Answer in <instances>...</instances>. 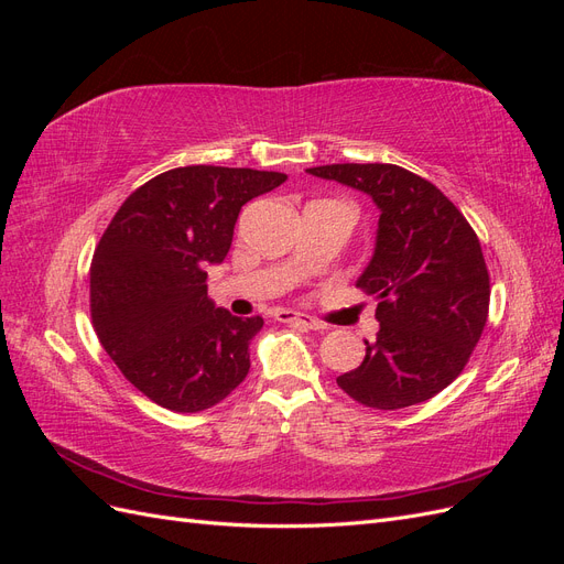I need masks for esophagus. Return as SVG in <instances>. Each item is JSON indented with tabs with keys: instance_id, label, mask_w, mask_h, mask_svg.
Returning a JSON list of instances; mask_svg holds the SVG:
<instances>
[{
	"instance_id": "34e87169",
	"label": "esophagus",
	"mask_w": 564,
	"mask_h": 564,
	"mask_svg": "<svg viewBox=\"0 0 564 564\" xmlns=\"http://www.w3.org/2000/svg\"><path fill=\"white\" fill-rule=\"evenodd\" d=\"M275 319L284 322V324H296V327H303V329H322V324L317 319H313L311 315L294 313V311H278Z\"/></svg>"
}]
</instances>
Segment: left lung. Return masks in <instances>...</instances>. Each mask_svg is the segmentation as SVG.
I'll return each mask as SVG.
<instances>
[{"mask_svg":"<svg viewBox=\"0 0 564 564\" xmlns=\"http://www.w3.org/2000/svg\"><path fill=\"white\" fill-rule=\"evenodd\" d=\"M305 172L377 204L373 253L357 286L379 301V334L336 383L371 409L431 400L466 367L489 311L480 240L433 183L398 164H327Z\"/></svg>","mask_w":564,"mask_h":564,"instance_id":"1","label":"left lung"}]
</instances>
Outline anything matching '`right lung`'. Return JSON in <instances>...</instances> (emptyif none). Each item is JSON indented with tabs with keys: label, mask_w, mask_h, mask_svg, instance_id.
<instances>
[{
	"label": "right lung",
	"mask_w": 564,
	"mask_h": 564,
	"mask_svg": "<svg viewBox=\"0 0 564 564\" xmlns=\"http://www.w3.org/2000/svg\"><path fill=\"white\" fill-rule=\"evenodd\" d=\"M284 181L256 169L178 166L131 193L100 237L89 272L94 327L152 402L197 414L245 381L263 319L216 308L207 268L224 263L245 204Z\"/></svg>",
	"instance_id": "1"
}]
</instances>
